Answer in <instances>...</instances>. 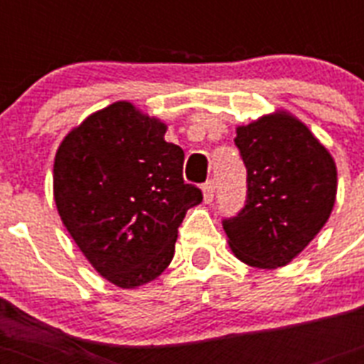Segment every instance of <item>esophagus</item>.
<instances>
[{"label": "esophagus", "instance_id": "esophagus-1", "mask_svg": "<svg viewBox=\"0 0 364 364\" xmlns=\"http://www.w3.org/2000/svg\"><path fill=\"white\" fill-rule=\"evenodd\" d=\"M202 195H204L205 204H211L215 197V182L213 180H208L204 186H202Z\"/></svg>", "mask_w": 364, "mask_h": 364}]
</instances>
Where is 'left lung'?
Instances as JSON below:
<instances>
[{
  "label": "left lung",
  "instance_id": "1",
  "mask_svg": "<svg viewBox=\"0 0 364 364\" xmlns=\"http://www.w3.org/2000/svg\"><path fill=\"white\" fill-rule=\"evenodd\" d=\"M235 144L247 171V198L237 217L222 222L231 252L253 268L290 264L330 218L336 160L284 109L239 125Z\"/></svg>",
  "mask_w": 364,
  "mask_h": 364
}]
</instances>
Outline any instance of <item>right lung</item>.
Masks as SVG:
<instances>
[{"mask_svg":"<svg viewBox=\"0 0 364 364\" xmlns=\"http://www.w3.org/2000/svg\"><path fill=\"white\" fill-rule=\"evenodd\" d=\"M166 131V122L122 100L73 127L54 156L63 226L92 268L124 290L162 275L186 211L202 202Z\"/></svg>","mask_w":364,"mask_h":364,"instance_id":"obj_1","label":"right lung"}]
</instances>
